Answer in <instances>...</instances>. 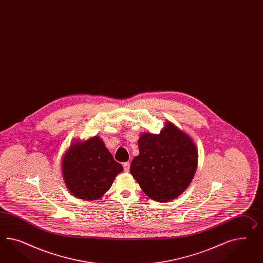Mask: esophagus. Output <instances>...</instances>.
<instances>
[{"label":"esophagus","mask_w":263,"mask_h":263,"mask_svg":"<svg viewBox=\"0 0 263 263\" xmlns=\"http://www.w3.org/2000/svg\"><path fill=\"white\" fill-rule=\"evenodd\" d=\"M123 168H124V171L128 172L129 170H130V163L126 162V163H123Z\"/></svg>","instance_id":"1"}]
</instances>
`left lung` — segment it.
Returning a JSON list of instances; mask_svg holds the SVG:
<instances>
[{
    "label": "left lung",
    "mask_w": 263,
    "mask_h": 263,
    "mask_svg": "<svg viewBox=\"0 0 263 263\" xmlns=\"http://www.w3.org/2000/svg\"><path fill=\"white\" fill-rule=\"evenodd\" d=\"M140 154L130 172L149 198L170 202L191 185L198 164V150L192 138L165 121L160 134L144 132L138 141Z\"/></svg>",
    "instance_id": "left-lung-1"
}]
</instances>
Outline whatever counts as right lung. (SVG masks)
Here are the masks:
<instances>
[{
	"label": "right lung",
	"mask_w": 263,
	"mask_h": 263,
	"mask_svg": "<svg viewBox=\"0 0 263 263\" xmlns=\"http://www.w3.org/2000/svg\"><path fill=\"white\" fill-rule=\"evenodd\" d=\"M61 167L68 191L85 201L101 198L123 171L99 136L71 142L62 156Z\"/></svg>",
	"instance_id": "obj_1"
}]
</instances>
